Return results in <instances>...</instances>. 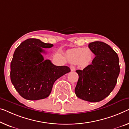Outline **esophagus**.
I'll return each instance as SVG.
<instances>
[{
	"instance_id": "obj_1",
	"label": "esophagus",
	"mask_w": 129,
	"mask_h": 129,
	"mask_svg": "<svg viewBox=\"0 0 129 129\" xmlns=\"http://www.w3.org/2000/svg\"><path fill=\"white\" fill-rule=\"evenodd\" d=\"M70 68H71V70L72 71H75L76 70V68L75 67L73 66V65H71V66L70 67Z\"/></svg>"
}]
</instances>
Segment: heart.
<instances>
[{
    "instance_id": "heart-1",
    "label": "heart",
    "mask_w": 129,
    "mask_h": 129,
    "mask_svg": "<svg viewBox=\"0 0 129 129\" xmlns=\"http://www.w3.org/2000/svg\"><path fill=\"white\" fill-rule=\"evenodd\" d=\"M91 51L89 49L85 48L72 50L68 54L69 61L76 64L80 63L82 65L87 64L91 60Z\"/></svg>"
}]
</instances>
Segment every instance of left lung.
<instances>
[{
	"mask_svg": "<svg viewBox=\"0 0 129 129\" xmlns=\"http://www.w3.org/2000/svg\"><path fill=\"white\" fill-rule=\"evenodd\" d=\"M95 55L91 64L76 70L79 79L75 92L83 100L99 102L109 95L115 87L120 72L117 53L107 44L96 41L89 44Z\"/></svg>",
	"mask_w": 129,
	"mask_h": 129,
	"instance_id": "1",
	"label": "left lung"
}]
</instances>
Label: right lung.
Returning a JSON list of instances; mask_svg holds the SVG:
<instances>
[{
  "instance_id": "add662e5",
  "label": "right lung",
  "mask_w": 129,
  "mask_h": 129,
  "mask_svg": "<svg viewBox=\"0 0 129 129\" xmlns=\"http://www.w3.org/2000/svg\"><path fill=\"white\" fill-rule=\"evenodd\" d=\"M53 46L32 38L15 49L10 64V79L24 99L38 100L47 97L55 80L71 71L68 67L56 66L49 59H44L42 53L46 52L43 49Z\"/></svg>"
}]
</instances>
